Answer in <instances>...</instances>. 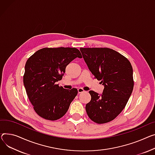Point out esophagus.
I'll use <instances>...</instances> for the list:
<instances>
[{"mask_svg": "<svg viewBox=\"0 0 155 155\" xmlns=\"http://www.w3.org/2000/svg\"><path fill=\"white\" fill-rule=\"evenodd\" d=\"M84 91H85V90H84L83 88H79L78 89V94H80V93H83V92H84Z\"/></svg>", "mask_w": 155, "mask_h": 155, "instance_id": "esophagus-1", "label": "esophagus"}]
</instances>
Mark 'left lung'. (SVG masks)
<instances>
[{"instance_id": "1", "label": "left lung", "mask_w": 155, "mask_h": 155, "mask_svg": "<svg viewBox=\"0 0 155 155\" xmlns=\"http://www.w3.org/2000/svg\"><path fill=\"white\" fill-rule=\"evenodd\" d=\"M83 58L95 78L104 85L102 94L90 90L85 109L88 117L98 124L114 120L125 107L134 81L130 61L108 48H80Z\"/></svg>"}]
</instances>
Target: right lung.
I'll use <instances>...</instances> for the list:
<instances>
[{
	"label": "right lung",
	"mask_w": 155,
	"mask_h": 155,
	"mask_svg": "<svg viewBox=\"0 0 155 155\" xmlns=\"http://www.w3.org/2000/svg\"><path fill=\"white\" fill-rule=\"evenodd\" d=\"M77 57L82 56L76 48H44L27 60L24 85L30 103L40 117L54 121L68 111L78 90L65 89L56 82L61 80L66 67Z\"/></svg>",
	"instance_id": "right-lung-1"
}]
</instances>
